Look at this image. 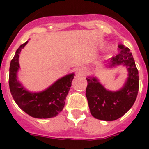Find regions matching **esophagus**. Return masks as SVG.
Listing matches in <instances>:
<instances>
[{"label":"esophagus","mask_w":149,"mask_h":149,"mask_svg":"<svg viewBox=\"0 0 149 149\" xmlns=\"http://www.w3.org/2000/svg\"><path fill=\"white\" fill-rule=\"evenodd\" d=\"M86 68L84 67V66H81V67H79L77 70V74L79 75V76H84L86 73Z\"/></svg>","instance_id":"esophagus-1"}]
</instances>
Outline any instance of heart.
<instances>
[{
    "label": "heart",
    "instance_id": "heart-1",
    "mask_svg": "<svg viewBox=\"0 0 149 149\" xmlns=\"http://www.w3.org/2000/svg\"><path fill=\"white\" fill-rule=\"evenodd\" d=\"M111 49V47H108V49Z\"/></svg>",
    "mask_w": 149,
    "mask_h": 149
}]
</instances>
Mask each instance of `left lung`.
Returning <instances> with one entry per match:
<instances>
[{
    "instance_id": "obj_1",
    "label": "left lung",
    "mask_w": 149,
    "mask_h": 149,
    "mask_svg": "<svg viewBox=\"0 0 149 149\" xmlns=\"http://www.w3.org/2000/svg\"><path fill=\"white\" fill-rule=\"evenodd\" d=\"M117 56L107 60L106 66L112 69L118 65L125 66L127 77L118 91H109L96 77H87L86 97L91 114L97 119L106 121L115 120L129 111L139 92V71L128 48L120 45Z\"/></svg>"
}]
</instances>
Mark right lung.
Masks as SVG:
<instances>
[{
	"mask_svg": "<svg viewBox=\"0 0 149 149\" xmlns=\"http://www.w3.org/2000/svg\"><path fill=\"white\" fill-rule=\"evenodd\" d=\"M29 41L17 49L10 61L9 69V86L15 103L22 111L36 118H50L63 111L75 73H70L57 79L48 88L39 92L28 91L17 79L20 69L19 56Z\"/></svg>",
	"mask_w": 149,
	"mask_h": 149,
	"instance_id": "right-lung-1",
	"label": "right lung"
}]
</instances>
